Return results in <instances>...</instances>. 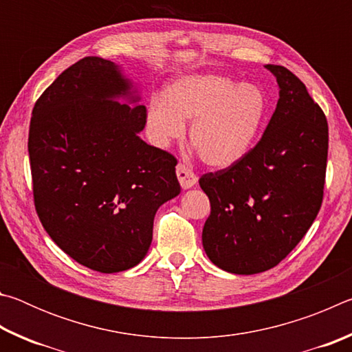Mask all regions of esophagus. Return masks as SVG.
<instances>
[{
    "instance_id": "obj_1",
    "label": "esophagus",
    "mask_w": 352,
    "mask_h": 352,
    "mask_svg": "<svg viewBox=\"0 0 352 352\" xmlns=\"http://www.w3.org/2000/svg\"><path fill=\"white\" fill-rule=\"evenodd\" d=\"M177 177L183 189H190L195 183H197V175H195L194 172L183 163L177 164Z\"/></svg>"
}]
</instances>
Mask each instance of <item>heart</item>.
<instances>
[{
	"instance_id": "1",
	"label": "heart",
	"mask_w": 352,
	"mask_h": 352,
	"mask_svg": "<svg viewBox=\"0 0 352 352\" xmlns=\"http://www.w3.org/2000/svg\"><path fill=\"white\" fill-rule=\"evenodd\" d=\"M267 115V98L259 87L237 83L219 74H186L169 82L162 98L147 105L148 138L168 147L184 135L212 168H230L252 151Z\"/></svg>"
}]
</instances>
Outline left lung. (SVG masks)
Here are the masks:
<instances>
[{"label":"left lung","instance_id":"8db88e82","mask_svg":"<svg viewBox=\"0 0 352 352\" xmlns=\"http://www.w3.org/2000/svg\"><path fill=\"white\" fill-rule=\"evenodd\" d=\"M279 99L261 141L239 163L200 178L211 204L201 242L214 265L254 275L278 265L323 201L327 121L306 85L287 68L265 65Z\"/></svg>","mask_w":352,"mask_h":352}]
</instances>
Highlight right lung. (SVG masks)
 <instances>
[{"label": "right lung", "mask_w": 352, "mask_h": 352, "mask_svg": "<svg viewBox=\"0 0 352 352\" xmlns=\"http://www.w3.org/2000/svg\"><path fill=\"white\" fill-rule=\"evenodd\" d=\"M140 100L119 65L85 57L32 110L28 151L40 222L69 258L100 273L144 259L155 214L182 190L177 160L140 138Z\"/></svg>", "instance_id": "obj_1"}]
</instances>
